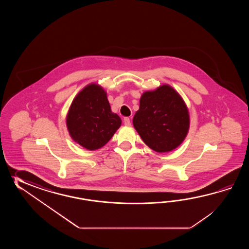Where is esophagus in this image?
<instances>
[{"mask_svg": "<svg viewBox=\"0 0 249 249\" xmlns=\"http://www.w3.org/2000/svg\"><path fill=\"white\" fill-rule=\"evenodd\" d=\"M124 125H126V126H130V125H131V121H130V118L125 117V118L124 119Z\"/></svg>", "mask_w": 249, "mask_h": 249, "instance_id": "obj_1", "label": "esophagus"}]
</instances>
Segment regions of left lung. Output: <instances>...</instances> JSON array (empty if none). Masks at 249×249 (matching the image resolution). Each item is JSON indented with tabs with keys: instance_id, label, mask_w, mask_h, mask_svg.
<instances>
[{
	"instance_id": "left-lung-1",
	"label": "left lung",
	"mask_w": 249,
	"mask_h": 249,
	"mask_svg": "<svg viewBox=\"0 0 249 249\" xmlns=\"http://www.w3.org/2000/svg\"><path fill=\"white\" fill-rule=\"evenodd\" d=\"M132 122L145 144L162 153L175 149L183 142L190 117L180 96L169 85H162L143 93Z\"/></svg>"
}]
</instances>
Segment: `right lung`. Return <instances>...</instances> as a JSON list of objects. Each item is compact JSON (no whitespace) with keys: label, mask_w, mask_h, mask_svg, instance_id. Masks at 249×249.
<instances>
[{"label":"right lung","mask_w":249,"mask_h":249,"mask_svg":"<svg viewBox=\"0 0 249 249\" xmlns=\"http://www.w3.org/2000/svg\"><path fill=\"white\" fill-rule=\"evenodd\" d=\"M121 123V118L112 113L106 92L94 84L86 86L74 98L67 117L72 139L90 150L103 147Z\"/></svg>","instance_id":"add662e5"}]
</instances>
